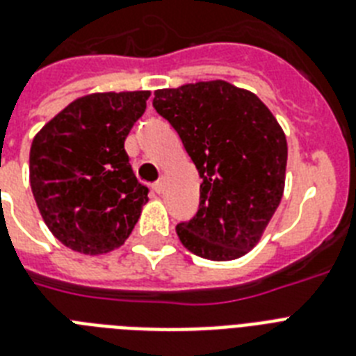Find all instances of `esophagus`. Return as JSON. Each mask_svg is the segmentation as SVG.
<instances>
[{"label":"esophagus","mask_w":356,"mask_h":356,"mask_svg":"<svg viewBox=\"0 0 356 356\" xmlns=\"http://www.w3.org/2000/svg\"><path fill=\"white\" fill-rule=\"evenodd\" d=\"M153 190H155L156 194H161L162 190H164V181H162V179L155 181V183H153Z\"/></svg>","instance_id":"34e87169"}]
</instances>
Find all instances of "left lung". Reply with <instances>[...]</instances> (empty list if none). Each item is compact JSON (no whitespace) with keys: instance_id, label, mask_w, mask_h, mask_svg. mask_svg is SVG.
<instances>
[{"instance_id":"obj_1","label":"left lung","mask_w":356,"mask_h":356,"mask_svg":"<svg viewBox=\"0 0 356 356\" xmlns=\"http://www.w3.org/2000/svg\"><path fill=\"white\" fill-rule=\"evenodd\" d=\"M153 107L194 161L200 209L175 227L192 253L233 260L254 248L284 190L286 136L270 108L225 81L156 90Z\"/></svg>"}]
</instances>
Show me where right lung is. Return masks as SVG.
Wrapping results in <instances>:
<instances>
[{
    "label": "right lung",
    "mask_w": 356,
    "mask_h": 356,
    "mask_svg": "<svg viewBox=\"0 0 356 356\" xmlns=\"http://www.w3.org/2000/svg\"><path fill=\"white\" fill-rule=\"evenodd\" d=\"M147 97L149 92L79 97L33 140L31 190L46 225L66 248L107 253L138 222L149 190L138 183L123 144Z\"/></svg>",
    "instance_id": "obj_1"
}]
</instances>
